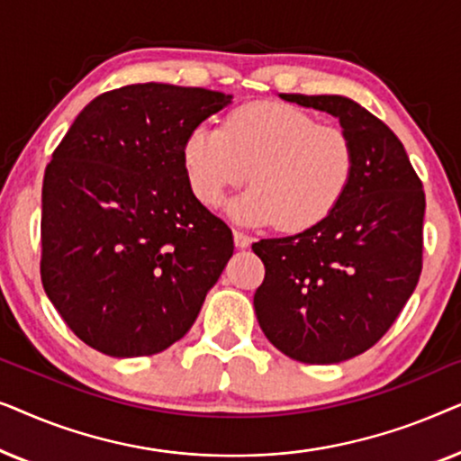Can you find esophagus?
Returning a JSON list of instances; mask_svg holds the SVG:
<instances>
[{"label": "esophagus", "instance_id": "1", "mask_svg": "<svg viewBox=\"0 0 461 461\" xmlns=\"http://www.w3.org/2000/svg\"><path fill=\"white\" fill-rule=\"evenodd\" d=\"M232 237H235V245L237 248H249V243H251V237L249 235H245L243 230H232Z\"/></svg>", "mask_w": 461, "mask_h": 461}]
</instances>
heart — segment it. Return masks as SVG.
Here are the masks:
<instances>
[{
  "label": "heart",
  "mask_w": 461,
  "mask_h": 461,
  "mask_svg": "<svg viewBox=\"0 0 461 461\" xmlns=\"http://www.w3.org/2000/svg\"><path fill=\"white\" fill-rule=\"evenodd\" d=\"M194 197L218 205L226 191L254 186L230 203L232 218L306 230L339 205L355 176V149L338 125L281 103H251L230 111L222 128L199 123L180 149Z\"/></svg>",
  "instance_id": "b5f03b06"
}]
</instances>
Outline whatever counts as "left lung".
<instances>
[{"instance_id": "8db88e82", "label": "left lung", "mask_w": 461, "mask_h": 461, "mask_svg": "<svg viewBox=\"0 0 461 461\" xmlns=\"http://www.w3.org/2000/svg\"><path fill=\"white\" fill-rule=\"evenodd\" d=\"M279 96L339 119L355 176L323 222L251 245L267 270L256 317L289 358L342 363L380 342L418 285L426 194L394 131L355 100Z\"/></svg>"}]
</instances>
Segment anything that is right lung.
<instances>
[{"instance_id": "obj_1", "label": "right lung", "mask_w": 461, "mask_h": 461, "mask_svg": "<svg viewBox=\"0 0 461 461\" xmlns=\"http://www.w3.org/2000/svg\"><path fill=\"white\" fill-rule=\"evenodd\" d=\"M205 87L134 84L79 113L41 191V283L75 336L149 357L191 330L232 232L188 186V131L230 103Z\"/></svg>"}]
</instances>
